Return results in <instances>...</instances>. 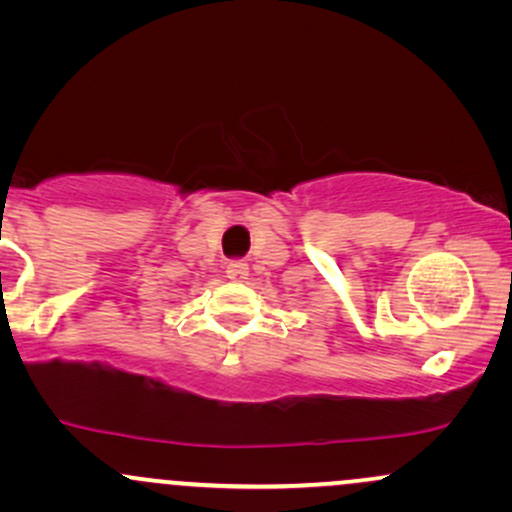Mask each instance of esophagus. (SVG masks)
<instances>
[{
    "mask_svg": "<svg viewBox=\"0 0 512 512\" xmlns=\"http://www.w3.org/2000/svg\"><path fill=\"white\" fill-rule=\"evenodd\" d=\"M226 274H228V279H233V281L248 279V264H245L243 260H231L226 264Z\"/></svg>",
    "mask_w": 512,
    "mask_h": 512,
    "instance_id": "esophagus-1",
    "label": "esophagus"
}]
</instances>
